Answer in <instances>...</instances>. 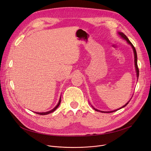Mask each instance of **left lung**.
Listing matches in <instances>:
<instances>
[{"label":"left lung","mask_w":151,"mask_h":151,"mask_svg":"<svg viewBox=\"0 0 151 151\" xmlns=\"http://www.w3.org/2000/svg\"><path fill=\"white\" fill-rule=\"evenodd\" d=\"M118 34L121 36V38H122L124 40H126V41H127V43H128L129 45H130L132 46V47L133 51V53H134V67H135V70H136V73H137V79H138V76H139V69H138V65H137V54L136 50H135V48H134V47L133 46V45H132V43L130 42V41L129 40V38H127V36H126L124 33L121 32H118ZM130 100H131V99L129 100V101H127V104H126L125 105H124V106H122V107L119 108V109H115V110H114V111H100V110H99V109H96L95 108H93V107L92 106V105H91V106H92V108H93L95 110L97 111H99V112H101V113H113V112L116 111H117V110H119V109H121V108H124L126 105H127V104H128L130 102ZM89 104H90V103H89Z\"/></svg>","instance_id":"8db88e82"}]
</instances>
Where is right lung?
<instances>
[{"label":"right lung","mask_w":151,"mask_h":151,"mask_svg":"<svg viewBox=\"0 0 151 151\" xmlns=\"http://www.w3.org/2000/svg\"><path fill=\"white\" fill-rule=\"evenodd\" d=\"M60 101H61V96H60V99H59V102H58V105L55 106L52 109H51V110H50V111H47V112H43V113H38V112H34V113H35L36 114H40V115H46V114H50V113H52V112H54V111L58 107H59V105L60 104Z\"/></svg>","instance_id":"add662e5"}]
</instances>
